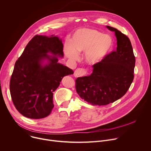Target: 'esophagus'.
<instances>
[{"instance_id":"obj_1","label":"esophagus","mask_w":151,"mask_h":151,"mask_svg":"<svg viewBox=\"0 0 151 151\" xmlns=\"http://www.w3.org/2000/svg\"><path fill=\"white\" fill-rule=\"evenodd\" d=\"M87 72L86 71L85 69L83 68H77L74 71V76L76 77H81V76H83L85 74H86Z\"/></svg>"}]
</instances>
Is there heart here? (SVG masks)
<instances>
[{
    "label": "heart",
    "mask_w": 151,
    "mask_h": 151,
    "mask_svg": "<svg viewBox=\"0 0 151 151\" xmlns=\"http://www.w3.org/2000/svg\"><path fill=\"white\" fill-rule=\"evenodd\" d=\"M114 46V40L109 35H103L96 29H78L73 35L70 43L64 49L65 55L76 61L79 53L85 52V60L89 65L100 63L107 56Z\"/></svg>",
    "instance_id": "heart-1"
}]
</instances>
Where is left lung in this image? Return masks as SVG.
Here are the masks:
<instances>
[{
    "label": "left lung",
    "instance_id": "8db88e82",
    "mask_svg": "<svg viewBox=\"0 0 151 151\" xmlns=\"http://www.w3.org/2000/svg\"><path fill=\"white\" fill-rule=\"evenodd\" d=\"M115 33L117 47L102 62L92 65L90 76L76 80V90L82 99L92 105H105L123 97L134 78L135 57L130 39L117 29L106 25Z\"/></svg>",
    "mask_w": 151,
    "mask_h": 151
}]
</instances>
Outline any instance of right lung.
I'll return each instance as SVG.
<instances>
[{
  "label": "right lung",
  "mask_w": 151,
  "mask_h": 151,
  "mask_svg": "<svg viewBox=\"0 0 151 151\" xmlns=\"http://www.w3.org/2000/svg\"><path fill=\"white\" fill-rule=\"evenodd\" d=\"M58 36L36 35L15 63L10 81L12 102L23 116L40 119L48 116L54 105L53 93L64 76L74 71L58 63L64 57Z\"/></svg>",
  "instance_id": "obj_1"
}]
</instances>
